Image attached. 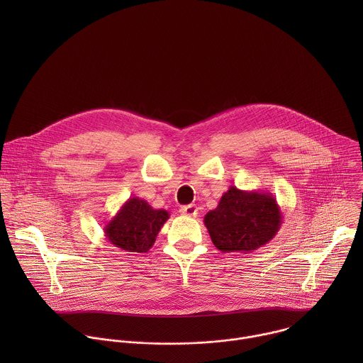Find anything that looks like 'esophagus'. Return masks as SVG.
<instances>
[{"label":"esophagus","mask_w":363,"mask_h":363,"mask_svg":"<svg viewBox=\"0 0 363 363\" xmlns=\"http://www.w3.org/2000/svg\"><path fill=\"white\" fill-rule=\"evenodd\" d=\"M179 213H181L182 216L196 217V214H198V208H196V205H195V203H189V205H184V206H181V208H179Z\"/></svg>","instance_id":"obj_1"}]
</instances>
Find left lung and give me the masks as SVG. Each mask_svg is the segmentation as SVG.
<instances>
[{"label":"left lung","mask_w":363,"mask_h":363,"mask_svg":"<svg viewBox=\"0 0 363 363\" xmlns=\"http://www.w3.org/2000/svg\"><path fill=\"white\" fill-rule=\"evenodd\" d=\"M214 245L223 252H251L279 233L283 213L270 192L230 186L217 208L203 217Z\"/></svg>","instance_id":"8db88e82"}]
</instances>
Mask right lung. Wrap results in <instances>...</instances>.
<instances>
[{
	"instance_id": "add662e5",
	"label": "right lung",
	"mask_w": 363,
	"mask_h": 363,
	"mask_svg": "<svg viewBox=\"0 0 363 363\" xmlns=\"http://www.w3.org/2000/svg\"><path fill=\"white\" fill-rule=\"evenodd\" d=\"M167 210H155L142 198H129L105 225V237L129 252H147L168 221Z\"/></svg>"
}]
</instances>
